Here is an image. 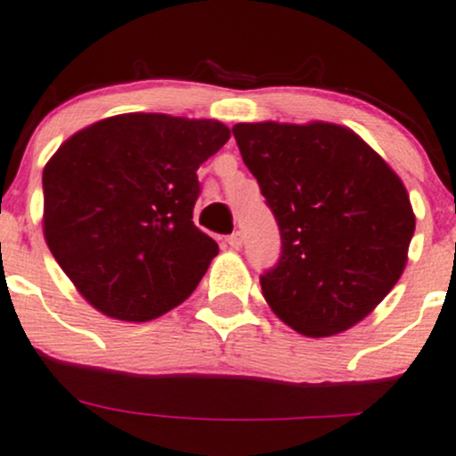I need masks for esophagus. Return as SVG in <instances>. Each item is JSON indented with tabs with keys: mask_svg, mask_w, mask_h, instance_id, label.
<instances>
[{
	"mask_svg": "<svg viewBox=\"0 0 456 456\" xmlns=\"http://www.w3.org/2000/svg\"><path fill=\"white\" fill-rule=\"evenodd\" d=\"M226 243H228L232 249H239V248H241V245H243V234H241V232L230 234V237L226 239Z\"/></svg>",
	"mask_w": 456,
	"mask_h": 456,
	"instance_id": "34e87169",
	"label": "esophagus"
}]
</instances>
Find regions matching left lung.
I'll return each mask as SVG.
<instances>
[{"label":"left lung","instance_id":"obj_1","mask_svg":"<svg viewBox=\"0 0 456 456\" xmlns=\"http://www.w3.org/2000/svg\"><path fill=\"white\" fill-rule=\"evenodd\" d=\"M234 140L282 234L260 275L271 310L310 338L340 334L398 282L416 230L396 172L331 122H239Z\"/></svg>","mask_w":456,"mask_h":456}]
</instances>
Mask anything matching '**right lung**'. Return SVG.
Wrapping results in <instances>:
<instances>
[{
  "label": "right lung",
  "mask_w": 456,
  "mask_h": 456,
  "mask_svg": "<svg viewBox=\"0 0 456 456\" xmlns=\"http://www.w3.org/2000/svg\"><path fill=\"white\" fill-rule=\"evenodd\" d=\"M228 140L219 120L135 111L58 148L43 170L45 241L90 305L142 323L196 290L219 252L193 224L196 172Z\"/></svg>",
  "instance_id": "add662e5"
}]
</instances>
